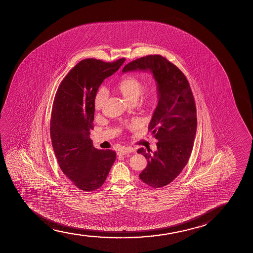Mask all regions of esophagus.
Returning a JSON list of instances; mask_svg holds the SVG:
<instances>
[{"label": "esophagus", "instance_id": "obj_1", "mask_svg": "<svg viewBox=\"0 0 253 253\" xmlns=\"http://www.w3.org/2000/svg\"><path fill=\"white\" fill-rule=\"evenodd\" d=\"M134 149L133 148H123V149H119L118 150V156H124V155H127L129 153L133 152Z\"/></svg>", "mask_w": 253, "mask_h": 253}]
</instances>
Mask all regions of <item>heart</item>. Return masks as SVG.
<instances>
[{
	"label": "heart",
	"mask_w": 253,
	"mask_h": 253,
	"mask_svg": "<svg viewBox=\"0 0 253 253\" xmlns=\"http://www.w3.org/2000/svg\"><path fill=\"white\" fill-rule=\"evenodd\" d=\"M117 89L128 100L134 102L139 97L142 104L150 103L154 99L156 93L154 87H143L142 80L138 77L132 74L123 77L117 84ZM107 97L108 93L105 89L100 88L99 90H97L93 101L95 111H99L104 107L105 102L107 100Z\"/></svg>",
	"instance_id": "1"
}]
</instances>
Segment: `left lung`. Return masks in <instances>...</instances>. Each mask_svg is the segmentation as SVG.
<instances>
[{
	"label": "left lung",
	"mask_w": 253,
	"mask_h": 253,
	"mask_svg": "<svg viewBox=\"0 0 253 253\" xmlns=\"http://www.w3.org/2000/svg\"><path fill=\"white\" fill-rule=\"evenodd\" d=\"M150 70L157 82L159 100L149 131L152 132L157 150L141 148L138 154L148 162L140 179L153 188L169 185L190 158L197 128V113L190 85L184 73L163 56L148 55L128 63L123 73Z\"/></svg>",
	"instance_id": "1"
}]
</instances>
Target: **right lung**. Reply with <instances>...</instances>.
<instances>
[{
  "mask_svg": "<svg viewBox=\"0 0 253 253\" xmlns=\"http://www.w3.org/2000/svg\"><path fill=\"white\" fill-rule=\"evenodd\" d=\"M125 61L85 59L78 63L59 84L52 104L50 135L63 173L78 188L97 190L104 183L116 160V152L92 145L93 101L98 87Z\"/></svg>",
  "mask_w": 253,
  "mask_h": 253,
  "instance_id": "add662e5",
  "label": "right lung"
}]
</instances>
